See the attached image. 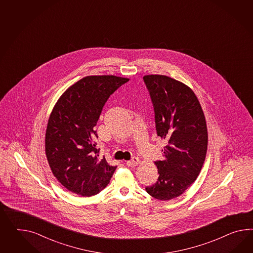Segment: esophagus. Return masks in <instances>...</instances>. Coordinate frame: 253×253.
<instances>
[{
  "instance_id": "34e87169",
  "label": "esophagus",
  "mask_w": 253,
  "mask_h": 253,
  "mask_svg": "<svg viewBox=\"0 0 253 253\" xmlns=\"http://www.w3.org/2000/svg\"><path fill=\"white\" fill-rule=\"evenodd\" d=\"M139 163H140L139 159H138L137 157H133L131 160L127 161V162H126V165H127L128 167H136Z\"/></svg>"
}]
</instances>
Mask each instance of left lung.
Segmentation results:
<instances>
[{"label":"left lung","instance_id":"1","mask_svg":"<svg viewBox=\"0 0 253 253\" xmlns=\"http://www.w3.org/2000/svg\"><path fill=\"white\" fill-rule=\"evenodd\" d=\"M154 106L157 135L166 140L163 160L155 161L159 177L146 186L150 196L170 200L195 182L208 149V129L197 96L185 84L163 75L144 76Z\"/></svg>","mask_w":253,"mask_h":253}]
</instances>
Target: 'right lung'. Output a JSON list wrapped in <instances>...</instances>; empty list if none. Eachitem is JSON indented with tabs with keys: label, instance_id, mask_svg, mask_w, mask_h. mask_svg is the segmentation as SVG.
Masks as SVG:
<instances>
[{
	"label": "right lung",
	"instance_id": "1",
	"mask_svg": "<svg viewBox=\"0 0 253 253\" xmlns=\"http://www.w3.org/2000/svg\"><path fill=\"white\" fill-rule=\"evenodd\" d=\"M128 79L88 76L57 100L45 132V154L56 179L68 190L91 197L110 183L116 167L99 158L95 126L106 101Z\"/></svg>",
	"mask_w": 253,
	"mask_h": 253
}]
</instances>
